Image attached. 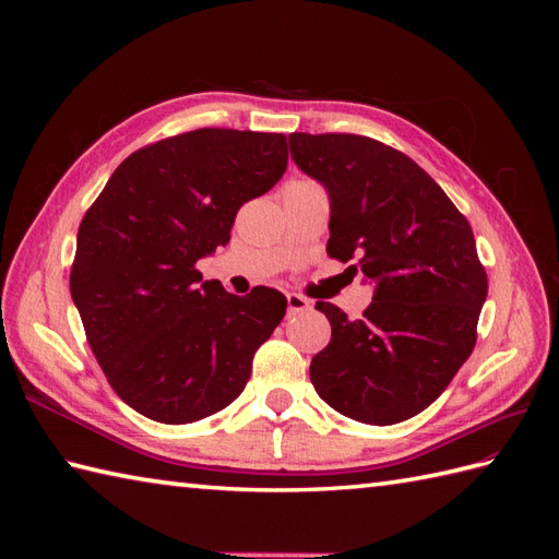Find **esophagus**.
Returning a JSON list of instances; mask_svg holds the SVG:
<instances>
[{"label":"esophagus","mask_w":559,"mask_h":559,"mask_svg":"<svg viewBox=\"0 0 559 559\" xmlns=\"http://www.w3.org/2000/svg\"><path fill=\"white\" fill-rule=\"evenodd\" d=\"M286 308H289V314H296V312L308 310L310 300L300 294H286Z\"/></svg>","instance_id":"esophagus-1"}]
</instances>
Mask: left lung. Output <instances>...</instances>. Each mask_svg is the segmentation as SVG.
<instances>
[{"label":"left lung","mask_w":559,"mask_h":559,"mask_svg":"<svg viewBox=\"0 0 559 559\" xmlns=\"http://www.w3.org/2000/svg\"><path fill=\"white\" fill-rule=\"evenodd\" d=\"M292 158L326 186L331 259L376 282L349 321L331 302V343L310 364L317 394L364 425H396L431 405L471 357L487 275L466 216L401 151L361 134H289Z\"/></svg>","instance_id":"left-lung-1"}]
</instances>
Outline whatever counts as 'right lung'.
Instances as JSON below:
<instances>
[{"instance_id":"add662e5","label":"right lung","mask_w":559,"mask_h":559,"mask_svg":"<svg viewBox=\"0 0 559 559\" xmlns=\"http://www.w3.org/2000/svg\"><path fill=\"white\" fill-rule=\"evenodd\" d=\"M286 160V134L191 130L130 154L83 214L72 298L111 389L140 415L191 425L242 394L286 298L233 296L195 263Z\"/></svg>"}]
</instances>
